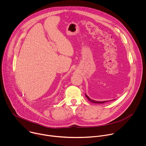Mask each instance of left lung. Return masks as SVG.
<instances>
[{"label": "left lung", "instance_id": "1", "mask_svg": "<svg viewBox=\"0 0 146 146\" xmlns=\"http://www.w3.org/2000/svg\"><path fill=\"white\" fill-rule=\"evenodd\" d=\"M85 96L86 97V98L88 99V100L89 101H90V102H93V103H94V104H104V103H105V102H108V101H102V102H100V101H94V100H92V99H90L86 94H85Z\"/></svg>", "mask_w": 146, "mask_h": 146}]
</instances>
